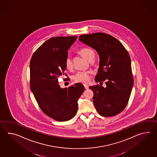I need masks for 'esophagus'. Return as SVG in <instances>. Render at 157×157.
<instances>
[{
	"mask_svg": "<svg viewBox=\"0 0 157 157\" xmlns=\"http://www.w3.org/2000/svg\"><path fill=\"white\" fill-rule=\"evenodd\" d=\"M83 86L84 87V88H85V89H86V90H87V89H88V88H89V87H88V85H87V84H84Z\"/></svg>",
	"mask_w": 157,
	"mask_h": 157,
	"instance_id": "34e87169",
	"label": "esophagus"
}]
</instances>
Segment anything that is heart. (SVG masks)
Segmentation results:
<instances>
[{"mask_svg":"<svg viewBox=\"0 0 157 157\" xmlns=\"http://www.w3.org/2000/svg\"><path fill=\"white\" fill-rule=\"evenodd\" d=\"M79 53L88 61H90L92 58H94V52L90 48L85 47L80 49ZM65 66L67 69H71L73 67L72 60L69 56L65 60ZM90 72L87 71H78L74 75V80L77 83H86L90 80Z\"/></svg>","mask_w":157,"mask_h":157,"instance_id":"obj_1","label":"heart"}]
</instances>
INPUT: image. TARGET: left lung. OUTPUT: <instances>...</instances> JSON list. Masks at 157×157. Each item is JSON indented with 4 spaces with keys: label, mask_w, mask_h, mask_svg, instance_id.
<instances>
[{
    "label": "left lung",
    "mask_w": 157,
    "mask_h": 157,
    "mask_svg": "<svg viewBox=\"0 0 157 157\" xmlns=\"http://www.w3.org/2000/svg\"><path fill=\"white\" fill-rule=\"evenodd\" d=\"M79 40L95 49L100 57L95 82H106L105 88L89 87L94 93L95 108L103 117L118 114L127 104L133 85L128 53L118 39L102 33L80 35Z\"/></svg>",
    "instance_id": "8db88e82"
}]
</instances>
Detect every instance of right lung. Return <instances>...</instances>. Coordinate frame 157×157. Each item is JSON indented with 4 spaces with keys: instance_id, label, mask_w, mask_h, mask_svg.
Listing matches in <instances>:
<instances>
[{
    "instance_id": "right-lung-1",
    "label": "right lung",
    "mask_w": 157,
    "mask_h": 157,
    "mask_svg": "<svg viewBox=\"0 0 157 157\" xmlns=\"http://www.w3.org/2000/svg\"><path fill=\"white\" fill-rule=\"evenodd\" d=\"M77 38L74 36L49 39L34 53L30 63V88L39 107L46 115L59 122L75 115L78 100L84 90L79 83L65 88L58 83L59 78L66 74L67 51Z\"/></svg>"
}]
</instances>
